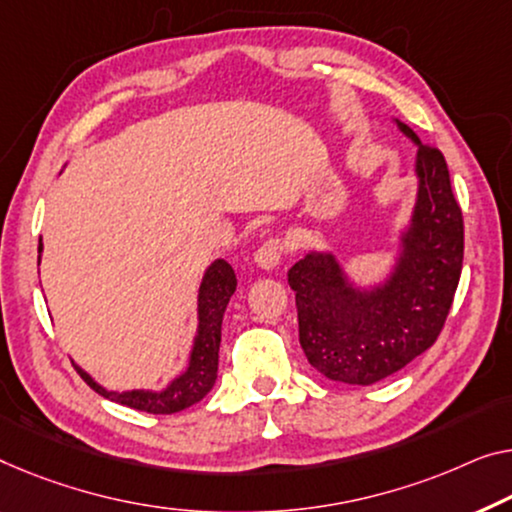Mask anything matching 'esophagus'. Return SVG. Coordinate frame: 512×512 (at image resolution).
I'll return each instance as SVG.
<instances>
[{
	"label": "esophagus",
	"mask_w": 512,
	"mask_h": 512,
	"mask_svg": "<svg viewBox=\"0 0 512 512\" xmlns=\"http://www.w3.org/2000/svg\"><path fill=\"white\" fill-rule=\"evenodd\" d=\"M282 253H285V243H282L280 236H269V239L262 241V246L255 250V262L262 269H273L278 266Z\"/></svg>",
	"instance_id": "1"
}]
</instances>
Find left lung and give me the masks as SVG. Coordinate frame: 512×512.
I'll list each match as a JSON object with an SVG mask.
<instances>
[{"label": "left lung", "instance_id": "obj_1", "mask_svg": "<svg viewBox=\"0 0 512 512\" xmlns=\"http://www.w3.org/2000/svg\"><path fill=\"white\" fill-rule=\"evenodd\" d=\"M418 144V202L391 280L372 292L347 285L333 255L310 253L287 271L296 292L299 342L324 377L370 386L395 375L437 342L455 299L464 223L444 154Z\"/></svg>", "mask_w": 512, "mask_h": 512}]
</instances>
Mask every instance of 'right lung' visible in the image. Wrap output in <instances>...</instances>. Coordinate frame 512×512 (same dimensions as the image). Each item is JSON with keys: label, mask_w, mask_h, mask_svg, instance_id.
Instances as JSON below:
<instances>
[{"label": "right lung", "mask_w": 512, "mask_h": 512, "mask_svg": "<svg viewBox=\"0 0 512 512\" xmlns=\"http://www.w3.org/2000/svg\"><path fill=\"white\" fill-rule=\"evenodd\" d=\"M41 253V243H38ZM236 289L234 269L225 259H216L204 273L200 287V331H197L193 354H190V365L181 377L172 381L163 393L151 391H128V393H112L98 386L85 370L75 365L78 375L94 388L98 395L112 402L124 404L137 411L147 414H177V411L200 402L207 395L218 377V349H220V326H223V315L227 303H230Z\"/></svg>", "instance_id": "obj_1"}]
</instances>
